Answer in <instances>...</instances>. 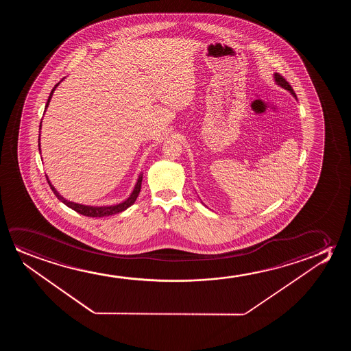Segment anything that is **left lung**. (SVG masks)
<instances>
[{
    "instance_id": "8db88e82",
    "label": "left lung",
    "mask_w": 351,
    "mask_h": 351,
    "mask_svg": "<svg viewBox=\"0 0 351 351\" xmlns=\"http://www.w3.org/2000/svg\"><path fill=\"white\" fill-rule=\"evenodd\" d=\"M274 82H276V84H277L278 86L283 87L284 90H287V91L290 92V93L293 95V97L296 98V95H295V92H293V88H291V86L289 85V82H287L282 75H279L278 73H274Z\"/></svg>"
}]
</instances>
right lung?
<instances>
[{"label": "right lung", "mask_w": 351, "mask_h": 351, "mask_svg": "<svg viewBox=\"0 0 351 351\" xmlns=\"http://www.w3.org/2000/svg\"><path fill=\"white\" fill-rule=\"evenodd\" d=\"M62 80H64V77H63ZM62 80H61V82H62ZM61 82H58V84L53 86L51 92H50V96H49L48 101H47V104H45V109H44V114H45V111L48 109L49 103H50L51 98H53V91L56 90V87L61 84ZM40 128H42V121H40V125H39V130H40ZM38 147L39 154H40V132H39L38 136ZM45 176H47V180H48L49 186H50L53 194L56 195V197H58L60 202H62L66 206L72 208L74 211H77V213H80V215H84V216L86 217H106L125 211L128 207L132 206V205L134 204L136 197L139 195L140 189H141V182H143V173H140L139 178L136 180V183H135L133 191H132L130 197H127L125 202L116 204V205H109V206H91V205H82V204H77V202H69L67 199H64V197L56 191V188L53 187V184H51L50 180H49L48 175H45Z\"/></svg>", "instance_id": "1"}]
</instances>
